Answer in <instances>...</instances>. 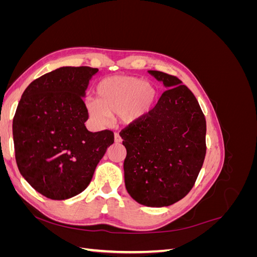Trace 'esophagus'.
<instances>
[{
    "instance_id": "34e87169",
    "label": "esophagus",
    "mask_w": 257,
    "mask_h": 257,
    "mask_svg": "<svg viewBox=\"0 0 257 257\" xmlns=\"http://www.w3.org/2000/svg\"><path fill=\"white\" fill-rule=\"evenodd\" d=\"M121 142H122V138H121V136L119 135V133H114V143L119 144V143H121Z\"/></svg>"
}]
</instances>
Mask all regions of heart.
Listing matches in <instances>:
<instances>
[{
	"mask_svg": "<svg viewBox=\"0 0 257 257\" xmlns=\"http://www.w3.org/2000/svg\"><path fill=\"white\" fill-rule=\"evenodd\" d=\"M96 99L85 107L96 122L106 124L109 114H119L124 123L146 118L157 103L158 91L150 82L133 76H112L100 80L95 89Z\"/></svg>",
	"mask_w": 257,
	"mask_h": 257,
	"instance_id": "obj_1",
	"label": "heart"
}]
</instances>
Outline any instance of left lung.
<instances>
[{
    "label": "left lung",
    "instance_id": "left-lung-1",
    "mask_svg": "<svg viewBox=\"0 0 257 257\" xmlns=\"http://www.w3.org/2000/svg\"><path fill=\"white\" fill-rule=\"evenodd\" d=\"M167 89L141 121L120 132L126 149L124 181L132 198L167 207L195 183L206 155V119L192 91L176 76L148 71Z\"/></svg>",
    "mask_w": 257,
    "mask_h": 257
}]
</instances>
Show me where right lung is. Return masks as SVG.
<instances>
[{"instance_id": "1", "label": "right lung", "mask_w": 257, "mask_h": 257, "mask_svg": "<svg viewBox=\"0 0 257 257\" xmlns=\"http://www.w3.org/2000/svg\"><path fill=\"white\" fill-rule=\"evenodd\" d=\"M97 72L57 68L31 82L18 104L13 136L19 172L47 198L63 200L87 189L114 142L111 131L92 133L84 125L89 114L82 97Z\"/></svg>"}]
</instances>
